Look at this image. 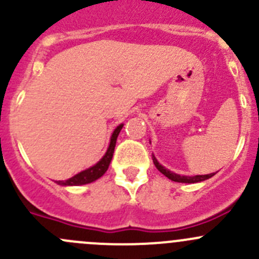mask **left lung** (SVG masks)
I'll return each mask as SVG.
<instances>
[{
  "mask_svg": "<svg viewBox=\"0 0 259 259\" xmlns=\"http://www.w3.org/2000/svg\"><path fill=\"white\" fill-rule=\"evenodd\" d=\"M151 158H153L154 165L156 166V169H158V170L160 171V173H163L164 176L166 177V178L173 180V182L188 183V184H192V183H199V182H203V180L209 179V178H211V177L214 176V174H215V173H210V174H205V176H193V177L179 176V174L173 173V171H170V170H169V169L164 168V166L161 165V164L159 163L158 160H156V158H155V155H154V154H151Z\"/></svg>",
  "mask_w": 259,
  "mask_h": 259,
  "instance_id": "1",
  "label": "left lung"
}]
</instances>
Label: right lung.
<instances>
[{
  "label": "right lung",
  "instance_id": "right-lung-1",
  "mask_svg": "<svg viewBox=\"0 0 259 259\" xmlns=\"http://www.w3.org/2000/svg\"><path fill=\"white\" fill-rule=\"evenodd\" d=\"M122 126L124 124L117 125L116 127L114 129L113 134H111L110 138V143H109L108 150H106L105 155L95 164V165L90 166V168L85 169V170L80 171L77 173L76 176L71 177L70 179L67 180H57V184L59 185H64V187H72V185H83V184H89V183L95 182L96 179H99L100 177H103L104 174L106 173L108 170L109 165L111 163V159H113V154H114V149H115V144H116V139L119 133L121 132Z\"/></svg>",
  "mask_w": 259,
  "mask_h": 259
}]
</instances>
